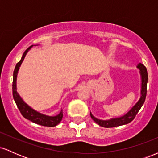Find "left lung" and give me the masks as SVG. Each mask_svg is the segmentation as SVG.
I'll return each instance as SVG.
<instances>
[{
    "label": "left lung",
    "instance_id": "8db88e82",
    "mask_svg": "<svg viewBox=\"0 0 158 158\" xmlns=\"http://www.w3.org/2000/svg\"><path fill=\"white\" fill-rule=\"evenodd\" d=\"M137 68L139 70V74L141 78V90H140V97L137 103L128 110L126 114L119 117L111 118L109 119H99L95 117L90 112V117L93 119L95 123H97L99 126L105 127V128H112L119 126H123L131 122L135 119L136 114L138 113L141 107L143 106L145 102L146 97V91H147V82H148V73L146 68L141 63H139L137 65Z\"/></svg>",
    "mask_w": 158,
    "mask_h": 158
}]
</instances>
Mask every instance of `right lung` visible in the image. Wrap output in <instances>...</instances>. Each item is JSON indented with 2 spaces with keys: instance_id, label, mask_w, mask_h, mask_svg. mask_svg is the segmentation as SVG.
I'll return each instance as SVG.
<instances>
[{
  "instance_id": "add662e5",
  "label": "right lung",
  "mask_w": 158,
  "mask_h": 158,
  "mask_svg": "<svg viewBox=\"0 0 158 158\" xmlns=\"http://www.w3.org/2000/svg\"><path fill=\"white\" fill-rule=\"evenodd\" d=\"M32 48V46H30L28 49L25 50L23 52L22 57H21V60L16 64L15 70L13 72V81H12V95H13L14 100L17 105L18 108H19L20 112L23 115V117L25 119H29V120L32 121V123H36V124L41 125L43 126H49V127H54L57 126L61 120L62 119L63 113L62 109L59 112V114L56 116H48L43 114L39 112L36 111L33 108L27 104L23 100L22 98L19 95V94L17 91V76L20 67L22 64L23 59H24L25 56L27 53L28 52L29 50Z\"/></svg>"
}]
</instances>
